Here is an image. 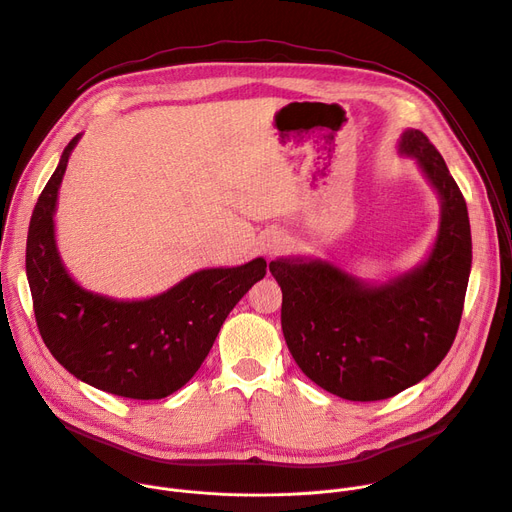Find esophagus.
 Wrapping results in <instances>:
<instances>
[{"label": "esophagus", "mask_w": 512, "mask_h": 512, "mask_svg": "<svg viewBox=\"0 0 512 512\" xmlns=\"http://www.w3.org/2000/svg\"><path fill=\"white\" fill-rule=\"evenodd\" d=\"M284 245H286V241H284V236H282V234H278V232H269V234L263 238L261 249H263V253L271 259V257H276V255L284 249Z\"/></svg>", "instance_id": "esophagus-1"}]
</instances>
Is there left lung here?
Returning a JSON list of instances; mask_svg holds the SVG:
<instances>
[{
  "mask_svg": "<svg viewBox=\"0 0 512 512\" xmlns=\"http://www.w3.org/2000/svg\"><path fill=\"white\" fill-rule=\"evenodd\" d=\"M397 150L416 160L440 199L436 241L420 265L368 284L323 259L269 263L292 358L321 389L350 401L389 399L426 379L453 346L469 282V216L445 160L418 129H405Z\"/></svg>",
  "mask_w": 512,
  "mask_h": 512,
  "instance_id": "left-lung-1",
  "label": "left lung"
}]
</instances>
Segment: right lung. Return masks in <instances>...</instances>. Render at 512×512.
<instances>
[{
  "label": "right lung",
  "instance_id": "obj_1",
  "mask_svg": "<svg viewBox=\"0 0 512 512\" xmlns=\"http://www.w3.org/2000/svg\"><path fill=\"white\" fill-rule=\"evenodd\" d=\"M82 133L65 146L34 206L26 238V276L34 317L53 358L76 379L127 399L173 395L199 370L218 331L253 284L265 259L199 269L144 300H117L82 288L59 257L55 210L67 160Z\"/></svg>",
  "mask_w": 512,
  "mask_h": 512
}]
</instances>
